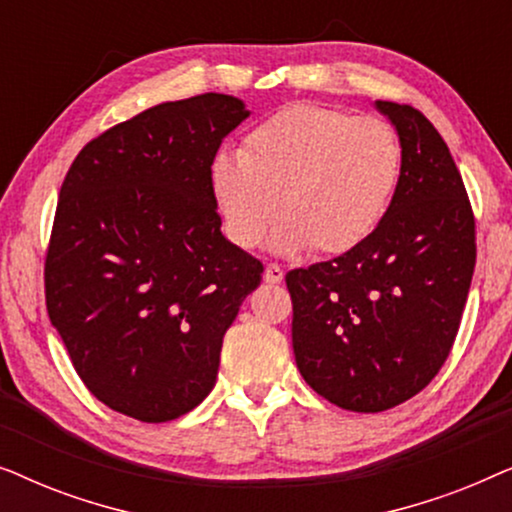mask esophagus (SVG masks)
I'll return each mask as SVG.
<instances>
[{"mask_svg":"<svg viewBox=\"0 0 512 512\" xmlns=\"http://www.w3.org/2000/svg\"><path fill=\"white\" fill-rule=\"evenodd\" d=\"M263 279H265V282H268V284H279V282H282V279H284V270L279 268L277 263H270L268 268H265Z\"/></svg>","mask_w":512,"mask_h":512,"instance_id":"obj_1","label":"esophagus"}]
</instances>
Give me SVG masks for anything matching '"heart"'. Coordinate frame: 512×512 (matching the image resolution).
Wrapping results in <instances>:
<instances>
[{"mask_svg": "<svg viewBox=\"0 0 512 512\" xmlns=\"http://www.w3.org/2000/svg\"><path fill=\"white\" fill-rule=\"evenodd\" d=\"M401 172L387 121L300 102L254 125L237 158L214 160L212 193L237 247L256 249L279 216V251L335 256L380 228Z\"/></svg>", "mask_w": 512, "mask_h": 512, "instance_id": "1", "label": "heart"}]
</instances>
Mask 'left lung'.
<instances>
[{
    "mask_svg": "<svg viewBox=\"0 0 512 512\" xmlns=\"http://www.w3.org/2000/svg\"><path fill=\"white\" fill-rule=\"evenodd\" d=\"M377 109L403 144L387 216L347 254L286 272L300 375L352 412L396 408L438 375L475 268L473 207L443 137L410 104Z\"/></svg>",
    "mask_w": 512,
    "mask_h": 512,
    "instance_id": "1",
    "label": "left lung"
}]
</instances>
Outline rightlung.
Here are the masks:
<instances>
[{
  "instance_id": "obj_1",
  "label": "right lung",
  "mask_w": 512,
  "mask_h": 512,
  "mask_svg": "<svg viewBox=\"0 0 512 512\" xmlns=\"http://www.w3.org/2000/svg\"><path fill=\"white\" fill-rule=\"evenodd\" d=\"M249 111L205 93L102 132L62 181L46 307L97 401L170 422L214 389L221 345L263 263L221 235L212 163Z\"/></svg>"
}]
</instances>
